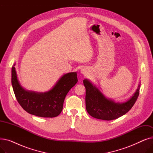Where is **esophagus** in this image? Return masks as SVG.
Segmentation results:
<instances>
[{
  "label": "esophagus",
  "mask_w": 153,
  "mask_h": 153,
  "mask_svg": "<svg viewBox=\"0 0 153 153\" xmlns=\"http://www.w3.org/2000/svg\"><path fill=\"white\" fill-rule=\"evenodd\" d=\"M81 72L82 74H83L84 76H86V75H87L88 74H89V72H88L87 69H85V68H82L81 69Z\"/></svg>",
  "instance_id": "esophagus-1"
}]
</instances>
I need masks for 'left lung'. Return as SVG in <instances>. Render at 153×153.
I'll use <instances>...</instances> for the list:
<instances>
[{"mask_svg":"<svg viewBox=\"0 0 153 153\" xmlns=\"http://www.w3.org/2000/svg\"><path fill=\"white\" fill-rule=\"evenodd\" d=\"M83 83L85 88V106L88 114L94 118L103 120H115L126 114L137 100L140 89V82L137 89L129 99L116 102L107 98L89 79H84Z\"/></svg>","mask_w":153,"mask_h":153,"instance_id":"left-lung-1","label":"left lung"}]
</instances>
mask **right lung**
<instances>
[{"instance_id": "1", "label": "right lung", "mask_w": 153, "mask_h": 153, "mask_svg": "<svg viewBox=\"0 0 153 153\" xmlns=\"http://www.w3.org/2000/svg\"><path fill=\"white\" fill-rule=\"evenodd\" d=\"M12 68V85L15 95L21 107L30 114L45 118L58 116L62 110L64 99L77 82V72L62 75L49 91L38 92L28 91L21 85L15 68Z\"/></svg>"}]
</instances>
